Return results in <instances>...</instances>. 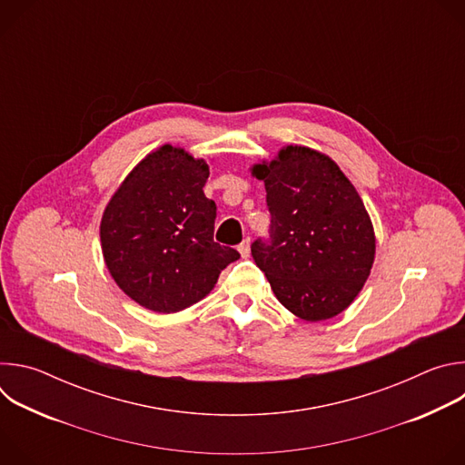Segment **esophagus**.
Listing matches in <instances>:
<instances>
[{
	"instance_id": "esophagus-1",
	"label": "esophagus",
	"mask_w": 465,
	"mask_h": 465,
	"mask_svg": "<svg viewBox=\"0 0 465 465\" xmlns=\"http://www.w3.org/2000/svg\"><path fill=\"white\" fill-rule=\"evenodd\" d=\"M237 250H239L241 257H242V259H246V257L250 255V239H244V241L237 246Z\"/></svg>"
}]
</instances>
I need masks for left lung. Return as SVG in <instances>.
Masks as SVG:
<instances>
[{
    "instance_id": "8db88e82",
    "label": "left lung",
    "mask_w": 465,
    "mask_h": 465,
    "mask_svg": "<svg viewBox=\"0 0 465 465\" xmlns=\"http://www.w3.org/2000/svg\"><path fill=\"white\" fill-rule=\"evenodd\" d=\"M264 182L272 241L252 257L285 309L305 322L346 311L375 259V232L361 194L327 154L285 145L250 167Z\"/></svg>"
}]
</instances>
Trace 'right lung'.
Returning <instances> with one entry per match:
<instances>
[{"label": "right lung", "mask_w": 465, "mask_h": 465, "mask_svg": "<svg viewBox=\"0 0 465 465\" xmlns=\"http://www.w3.org/2000/svg\"><path fill=\"white\" fill-rule=\"evenodd\" d=\"M210 163L165 143L132 169L101 219V250L117 287L163 314L204 300L239 252L213 241Z\"/></svg>", "instance_id": "obj_1"}]
</instances>
